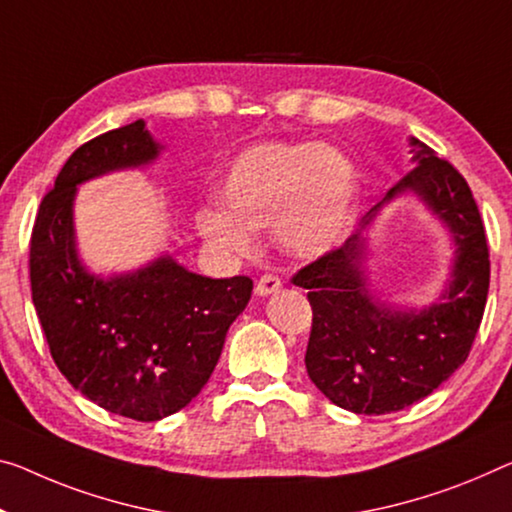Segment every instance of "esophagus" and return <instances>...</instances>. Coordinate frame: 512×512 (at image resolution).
Here are the masks:
<instances>
[{
	"label": "esophagus",
	"mask_w": 512,
	"mask_h": 512,
	"mask_svg": "<svg viewBox=\"0 0 512 512\" xmlns=\"http://www.w3.org/2000/svg\"><path fill=\"white\" fill-rule=\"evenodd\" d=\"M281 290V279L274 277V274H263L261 279L256 281V295L267 297V295H274Z\"/></svg>",
	"instance_id": "obj_1"
}]
</instances>
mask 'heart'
<instances>
[{"label":"heart","mask_w":512,"mask_h":512,"mask_svg":"<svg viewBox=\"0 0 512 512\" xmlns=\"http://www.w3.org/2000/svg\"><path fill=\"white\" fill-rule=\"evenodd\" d=\"M222 212H199V231L212 247L249 254V231L274 233L297 261H318L338 247L352 222L357 176L332 146L258 144L235 157L219 185Z\"/></svg>","instance_id":"b5f03b06"}]
</instances>
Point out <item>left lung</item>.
<instances>
[{
  "mask_svg": "<svg viewBox=\"0 0 512 512\" xmlns=\"http://www.w3.org/2000/svg\"><path fill=\"white\" fill-rule=\"evenodd\" d=\"M414 169L366 212L341 249L306 265L293 283L309 290L313 325L306 373L334 405L355 414H389L430 396L465 364L490 288L481 212L467 180L430 146L410 137ZM416 195L454 245L445 290L426 307H400L367 277V229L400 195Z\"/></svg>",
  "mask_w": 512,
  "mask_h": 512,
  "instance_id": "obj_1",
  "label": "left lung"
}]
</instances>
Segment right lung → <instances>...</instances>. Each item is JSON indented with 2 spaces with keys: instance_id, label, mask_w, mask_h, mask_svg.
<instances>
[{
  "instance_id": "right-lung-1",
  "label": "right lung",
  "mask_w": 512,
  "mask_h": 512,
  "mask_svg": "<svg viewBox=\"0 0 512 512\" xmlns=\"http://www.w3.org/2000/svg\"><path fill=\"white\" fill-rule=\"evenodd\" d=\"M162 151L144 119L86 141L41 201L29 247L31 300L54 364L91 403L135 421H160L199 396L254 290L249 277L190 272L169 251L107 277L84 265L77 185L144 169Z\"/></svg>"
}]
</instances>
